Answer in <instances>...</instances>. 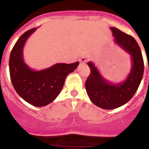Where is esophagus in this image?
I'll list each match as a JSON object with an SVG mask.
<instances>
[{
  "mask_svg": "<svg viewBox=\"0 0 149 149\" xmlns=\"http://www.w3.org/2000/svg\"><path fill=\"white\" fill-rule=\"evenodd\" d=\"M79 61L81 62V63H85V62L87 61V59L85 58V57H82V58H81L79 59Z\"/></svg>",
  "mask_w": 149,
  "mask_h": 149,
  "instance_id": "obj_1",
  "label": "esophagus"
}]
</instances>
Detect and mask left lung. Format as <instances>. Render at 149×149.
I'll return each mask as SVG.
<instances>
[{
  "label": "left lung",
  "mask_w": 149,
  "mask_h": 149,
  "mask_svg": "<svg viewBox=\"0 0 149 149\" xmlns=\"http://www.w3.org/2000/svg\"><path fill=\"white\" fill-rule=\"evenodd\" d=\"M110 28L115 42L131 56L132 67L124 82L112 84L101 76L93 62H88L91 73L85 89L91 102L104 109H113L127 103L136 92L144 72L143 55L135 39L118 28Z\"/></svg>",
  "instance_id": "1"
}]
</instances>
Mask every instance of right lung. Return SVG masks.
<instances>
[{
	"label": "right lung",
	"mask_w": 149,
	"mask_h": 149,
	"mask_svg": "<svg viewBox=\"0 0 149 149\" xmlns=\"http://www.w3.org/2000/svg\"><path fill=\"white\" fill-rule=\"evenodd\" d=\"M36 29L28 30L15 42L10 53L9 67L10 79L17 94L30 104L41 107L49 104L58 96L66 77L76 69L79 62L56 64L40 71L31 69L23 60V47Z\"/></svg>",
	"instance_id": "add662e5"
}]
</instances>
